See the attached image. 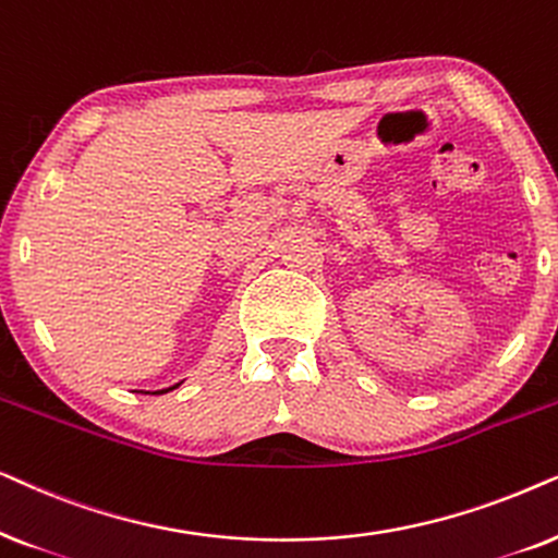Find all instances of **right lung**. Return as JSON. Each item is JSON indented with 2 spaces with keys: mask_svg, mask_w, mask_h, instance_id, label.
Listing matches in <instances>:
<instances>
[{
  "mask_svg": "<svg viewBox=\"0 0 558 558\" xmlns=\"http://www.w3.org/2000/svg\"><path fill=\"white\" fill-rule=\"evenodd\" d=\"M178 385H181V383H178ZM178 385H173V388H166V390H158V392H168V390H175V388H178Z\"/></svg>",
  "mask_w": 558,
  "mask_h": 558,
  "instance_id": "right-lung-1",
  "label": "right lung"
}]
</instances>
